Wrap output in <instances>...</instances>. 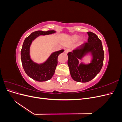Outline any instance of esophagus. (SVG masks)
<instances>
[{
    "mask_svg": "<svg viewBox=\"0 0 122 122\" xmlns=\"http://www.w3.org/2000/svg\"><path fill=\"white\" fill-rule=\"evenodd\" d=\"M70 51V49H68V48H67V49H66L65 50V52L66 53H68Z\"/></svg>",
    "mask_w": 122,
    "mask_h": 122,
    "instance_id": "1",
    "label": "esophagus"
}]
</instances>
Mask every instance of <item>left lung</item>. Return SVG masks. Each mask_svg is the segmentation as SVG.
Wrapping results in <instances>:
<instances>
[{
    "label": "left lung",
    "mask_w": 122,
    "mask_h": 122,
    "mask_svg": "<svg viewBox=\"0 0 122 122\" xmlns=\"http://www.w3.org/2000/svg\"><path fill=\"white\" fill-rule=\"evenodd\" d=\"M87 33L88 42H85L79 48L74 50L72 52L68 53V65L72 78L80 82H88L95 78L101 70L104 60V51L101 40L93 32ZM88 51L93 54L92 62L87 65L81 64L78 66V59Z\"/></svg>",
    "instance_id": "8db88e82"
}]
</instances>
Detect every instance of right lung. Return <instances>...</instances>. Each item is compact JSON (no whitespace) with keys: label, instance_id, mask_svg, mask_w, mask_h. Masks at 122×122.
Returning a JSON list of instances; mask_svg holds the SVG:
<instances>
[{"label":"right lung","instance_id":"add662e5","mask_svg":"<svg viewBox=\"0 0 122 122\" xmlns=\"http://www.w3.org/2000/svg\"><path fill=\"white\" fill-rule=\"evenodd\" d=\"M54 30L44 31L38 30L26 38L21 50V58L23 68L26 74L38 81H45L50 79L55 72L57 65L58 55L64 52L61 50L53 53L45 62L38 65L33 62L29 56V47L32 41L39 35H46L55 32Z\"/></svg>","mask_w":122,"mask_h":122}]
</instances>
